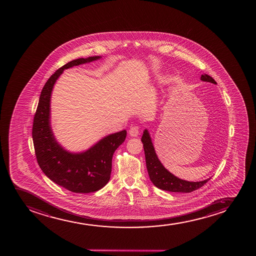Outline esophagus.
Listing matches in <instances>:
<instances>
[{
    "label": "esophagus",
    "mask_w": 256,
    "mask_h": 256,
    "mask_svg": "<svg viewBox=\"0 0 256 256\" xmlns=\"http://www.w3.org/2000/svg\"><path fill=\"white\" fill-rule=\"evenodd\" d=\"M129 135L130 136H133V138H135V136H138L139 135V128L138 126H132L130 128L129 130Z\"/></svg>",
    "instance_id": "1"
}]
</instances>
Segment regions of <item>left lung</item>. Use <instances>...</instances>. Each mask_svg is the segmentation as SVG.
<instances>
[{
	"instance_id": "8db88e82",
	"label": "left lung",
	"mask_w": 256,
	"mask_h": 256,
	"mask_svg": "<svg viewBox=\"0 0 256 256\" xmlns=\"http://www.w3.org/2000/svg\"><path fill=\"white\" fill-rule=\"evenodd\" d=\"M200 80L203 82H209L216 84L215 80L208 74H203L200 76ZM141 140L142 142L144 144V153H145L148 176L151 182H153L157 188H160L162 190L170 191V192L190 193L202 187L211 178H209L208 180L197 181V182L181 180L170 172L160 160L158 156L156 154V150L154 147L152 139L148 129L144 130Z\"/></svg>"
}]
</instances>
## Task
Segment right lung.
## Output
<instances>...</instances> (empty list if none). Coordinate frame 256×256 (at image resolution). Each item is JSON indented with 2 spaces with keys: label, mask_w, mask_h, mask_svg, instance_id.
<instances>
[{
  "label": "right lung",
  "mask_w": 256,
  "mask_h": 256,
  "mask_svg": "<svg viewBox=\"0 0 256 256\" xmlns=\"http://www.w3.org/2000/svg\"><path fill=\"white\" fill-rule=\"evenodd\" d=\"M100 58L92 56L74 60L56 70L42 88L33 121V144L39 166L50 180L74 193H90L106 186L112 170V156L126 140L127 132L123 130L109 134L88 150L70 152L57 141L54 134L51 96L56 81L64 70Z\"/></svg>",
  "instance_id": "obj_1"
}]
</instances>
